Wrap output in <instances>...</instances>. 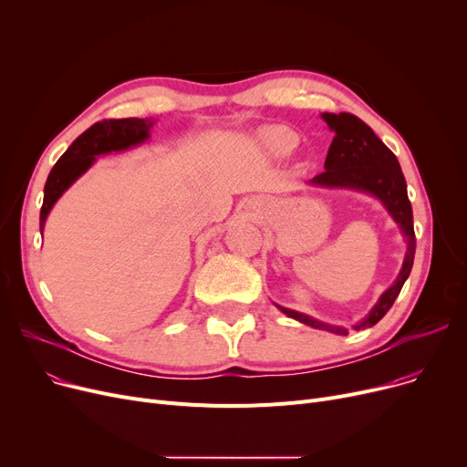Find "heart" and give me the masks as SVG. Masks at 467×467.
Returning a JSON list of instances; mask_svg holds the SVG:
<instances>
[{
    "mask_svg": "<svg viewBox=\"0 0 467 467\" xmlns=\"http://www.w3.org/2000/svg\"><path fill=\"white\" fill-rule=\"evenodd\" d=\"M261 140H263V145L266 147V150L276 157L289 155L299 143L297 134L285 127H271V129L263 130Z\"/></svg>",
    "mask_w": 467,
    "mask_h": 467,
    "instance_id": "heart-1",
    "label": "heart"
}]
</instances>
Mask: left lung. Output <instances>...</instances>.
<instances>
[{
	"instance_id": "1",
	"label": "left lung",
	"mask_w": 467,
	"mask_h": 467,
	"mask_svg": "<svg viewBox=\"0 0 467 467\" xmlns=\"http://www.w3.org/2000/svg\"><path fill=\"white\" fill-rule=\"evenodd\" d=\"M322 119L327 122L329 130L335 132V138L326 157V171L312 178L308 183L314 187L350 189L375 196V199L386 208L389 217L396 221V225L400 227L403 240L407 244V252L398 278L379 297L371 312L367 314L363 320L352 326V329L361 331L367 327H373L382 320L384 314L398 299L405 280L410 275L416 250L412 208L409 202L407 183L398 157L388 150L382 140L367 127L361 119H358L352 113H322ZM276 306L285 316L293 317V320L310 326L314 329L329 331L335 335H348V329L342 326H331L316 320V317L308 314L291 310L280 305Z\"/></svg>"
}]
</instances>
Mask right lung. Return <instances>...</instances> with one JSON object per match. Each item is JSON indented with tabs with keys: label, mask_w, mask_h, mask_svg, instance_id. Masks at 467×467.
Listing matches in <instances>:
<instances>
[{
	"label": "right lung",
	"mask_w": 467,
	"mask_h": 467,
	"mask_svg": "<svg viewBox=\"0 0 467 467\" xmlns=\"http://www.w3.org/2000/svg\"><path fill=\"white\" fill-rule=\"evenodd\" d=\"M153 119H109L100 120L85 130L76 141H73L67 151L58 159L53 166L51 174L45 183L43 206L39 213V229L43 234L45 221L48 212L53 210L60 196L76 183L85 171L96 162V157L127 151L150 140V130L153 129Z\"/></svg>",
	"instance_id": "1"
}]
</instances>
